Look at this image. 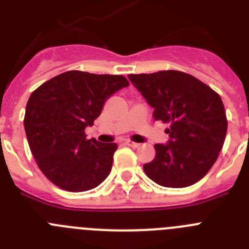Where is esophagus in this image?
Instances as JSON below:
<instances>
[{"instance_id":"34e87169","label":"esophagus","mask_w":249,"mask_h":249,"mask_svg":"<svg viewBox=\"0 0 249 249\" xmlns=\"http://www.w3.org/2000/svg\"><path fill=\"white\" fill-rule=\"evenodd\" d=\"M124 143H126L127 146L132 147V148H137V147H140V143H136V142H132V141H128V140H127Z\"/></svg>"}]
</instances>
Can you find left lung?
<instances>
[{
  "label": "left lung",
  "instance_id": "left-lung-1",
  "mask_svg": "<svg viewBox=\"0 0 249 249\" xmlns=\"http://www.w3.org/2000/svg\"><path fill=\"white\" fill-rule=\"evenodd\" d=\"M153 108L156 121L169 123L167 144H155L144 173L160 186L182 188L198 182L218 158L227 133L221 97L210 86L181 71L129 74Z\"/></svg>",
  "mask_w": 249,
  "mask_h": 249
}]
</instances>
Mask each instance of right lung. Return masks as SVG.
Returning a JSON list of instances; mask_svg holds the SVG:
<instances>
[{
  "label": "right lung",
  "instance_id": "add662e5",
  "mask_svg": "<svg viewBox=\"0 0 249 249\" xmlns=\"http://www.w3.org/2000/svg\"><path fill=\"white\" fill-rule=\"evenodd\" d=\"M126 77L67 71L32 92L25 113L31 152L43 175L57 187L85 192L109 175L116 143L86 138L103 105L127 87Z\"/></svg>",
  "mask_w": 249,
  "mask_h": 249
}]
</instances>
